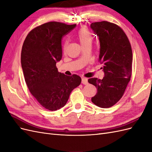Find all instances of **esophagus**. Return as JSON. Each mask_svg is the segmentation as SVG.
<instances>
[{
	"mask_svg": "<svg viewBox=\"0 0 152 152\" xmlns=\"http://www.w3.org/2000/svg\"><path fill=\"white\" fill-rule=\"evenodd\" d=\"M82 83L84 84V85H86V84H88V80H87V78H82Z\"/></svg>",
	"mask_w": 152,
	"mask_h": 152,
	"instance_id": "1",
	"label": "esophagus"
}]
</instances>
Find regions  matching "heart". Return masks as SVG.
Returning <instances> with one entry per match:
<instances>
[{"label": "heart", "instance_id": "heart-1", "mask_svg": "<svg viewBox=\"0 0 152 152\" xmlns=\"http://www.w3.org/2000/svg\"><path fill=\"white\" fill-rule=\"evenodd\" d=\"M78 38L81 45L86 44H91L93 40V36L89 30L85 27L80 28L78 31Z\"/></svg>", "mask_w": 152, "mask_h": 152}]
</instances>
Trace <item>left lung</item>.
Masks as SVG:
<instances>
[{
    "label": "left lung",
    "instance_id": "8db88e82",
    "mask_svg": "<svg viewBox=\"0 0 152 152\" xmlns=\"http://www.w3.org/2000/svg\"><path fill=\"white\" fill-rule=\"evenodd\" d=\"M91 28L99 40L98 61L103 64V79L91 78L89 83L97 88L91 98L94 104L107 108L117 103L126 91L132 74L131 45L123 30L106 21L92 23Z\"/></svg>",
    "mask_w": 152,
    "mask_h": 152
}]
</instances>
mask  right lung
I'll list each match as a JSON object with an SVG mask.
<instances>
[{"instance_id":"right-lung-1","label":"right lung","mask_w":152,"mask_h":152,"mask_svg":"<svg viewBox=\"0 0 152 152\" xmlns=\"http://www.w3.org/2000/svg\"><path fill=\"white\" fill-rule=\"evenodd\" d=\"M75 26L46 23L31 30L23 44L21 63L26 84L36 100L50 111L63 107L71 92L81 83L79 75L67 76L56 66L62 58L63 37Z\"/></svg>"}]
</instances>
